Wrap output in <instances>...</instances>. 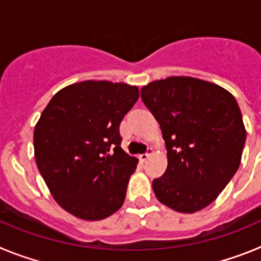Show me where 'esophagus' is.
I'll return each instance as SVG.
<instances>
[{
	"instance_id": "1",
	"label": "esophagus",
	"mask_w": 261,
	"mask_h": 261,
	"mask_svg": "<svg viewBox=\"0 0 261 261\" xmlns=\"http://www.w3.org/2000/svg\"><path fill=\"white\" fill-rule=\"evenodd\" d=\"M151 154H153V149H151V147H149L146 153L140 155V161H141V162H145V161H146V159L151 155Z\"/></svg>"
}]
</instances>
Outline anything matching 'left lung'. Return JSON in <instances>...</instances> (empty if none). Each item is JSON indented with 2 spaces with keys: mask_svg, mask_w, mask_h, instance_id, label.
<instances>
[{
  "mask_svg": "<svg viewBox=\"0 0 261 261\" xmlns=\"http://www.w3.org/2000/svg\"><path fill=\"white\" fill-rule=\"evenodd\" d=\"M159 123L167 168L153 180L159 202L195 213L214 201L241 165L246 128L234 96L192 77H168L141 89Z\"/></svg>",
  "mask_w": 261,
  "mask_h": 261,
  "instance_id": "obj_1",
  "label": "left lung"
}]
</instances>
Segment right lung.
<instances>
[{"label":"right lung","instance_id":"obj_1","mask_svg":"<svg viewBox=\"0 0 261 261\" xmlns=\"http://www.w3.org/2000/svg\"><path fill=\"white\" fill-rule=\"evenodd\" d=\"M138 96L137 86L84 81L55 94L36 123L39 171L57 204L81 220L123 206L138 159L120 147L119 126Z\"/></svg>","mask_w":261,"mask_h":261}]
</instances>
